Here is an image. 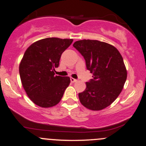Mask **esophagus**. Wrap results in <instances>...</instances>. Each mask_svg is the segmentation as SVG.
Masks as SVG:
<instances>
[{
    "label": "esophagus",
    "mask_w": 146,
    "mask_h": 146,
    "mask_svg": "<svg viewBox=\"0 0 146 146\" xmlns=\"http://www.w3.org/2000/svg\"><path fill=\"white\" fill-rule=\"evenodd\" d=\"M78 81V80H76V79H74L73 78H71V82L72 83H74V82H76Z\"/></svg>",
    "instance_id": "1"
}]
</instances>
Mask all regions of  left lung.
Returning <instances> with one entry per match:
<instances>
[{"label":"left lung","mask_w":146,"mask_h":146,"mask_svg":"<svg viewBox=\"0 0 146 146\" xmlns=\"http://www.w3.org/2000/svg\"><path fill=\"white\" fill-rule=\"evenodd\" d=\"M73 46L84 57L93 78L79 93L80 102L92 110L106 108L121 93L127 78L121 55L113 45L98 40H78Z\"/></svg>","instance_id":"left-lung-1"}]
</instances>
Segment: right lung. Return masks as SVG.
<instances>
[{
    "label": "right lung",
    "instance_id": "right-lung-1",
    "mask_svg": "<svg viewBox=\"0 0 146 146\" xmlns=\"http://www.w3.org/2000/svg\"><path fill=\"white\" fill-rule=\"evenodd\" d=\"M73 39L47 38L33 43L25 51L19 66L23 88L35 104L49 108L60 102L69 85V77L55 75L62 54Z\"/></svg>",
    "mask_w": 146,
    "mask_h": 146
}]
</instances>
